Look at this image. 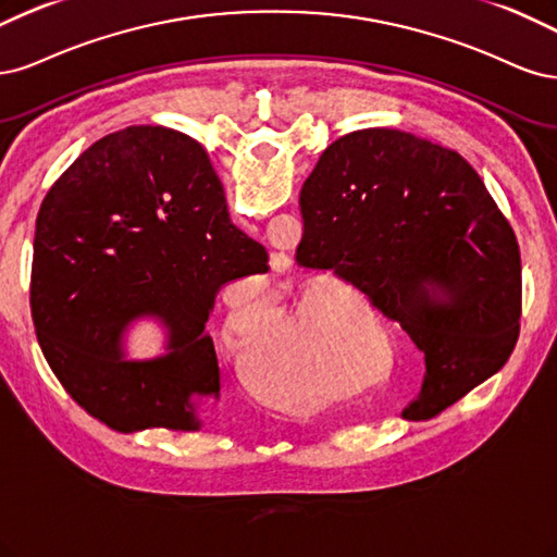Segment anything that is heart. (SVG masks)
<instances>
[{
  "label": "heart",
  "instance_id": "1",
  "mask_svg": "<svg viewBox=\"0 0 557 557\" xmlns=\"http://www.w3.org/2000/svg\"><path fill=\"white\" fill-rule=\"evenodd\" d=\"M343 317V300L337 296L310 292L267 336L277 321V305L271 294H259L231 302L222 343L245 361L255 349L249 376L261 396L284 405H319L345 391L337 374ZM259 336L264 338L261 344L256 343Z\"/></svg>",
  "mask_w": 557,
  "mask_h": 557
}]
</instances>
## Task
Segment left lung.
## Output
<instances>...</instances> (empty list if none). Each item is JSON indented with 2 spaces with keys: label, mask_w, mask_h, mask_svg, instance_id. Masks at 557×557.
Wrapping results in <instances>:
<instances>
[{
  "label": "left lung",
  "mask_w": 557,
  "mask_h": 557,
  "mask_svg": "<svg viewBox=\"0 0 557 557\" xmlns=\"http://www.w3.org/2000/svg\"><path fill=\"white\" fill-rule=\"evenodd\" d=\"M296 263L331 271L423 354L430 419L505 368L520 333L513 228L458 152L398 129L337 138L300 189Z\"/></svg>",
  "instance_id": "1"
}]
</instances>
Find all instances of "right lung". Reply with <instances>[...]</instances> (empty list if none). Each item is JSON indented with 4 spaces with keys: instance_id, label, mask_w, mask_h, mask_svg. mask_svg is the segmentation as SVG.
<instances>
[{
    "instance_id": "obj_1",
    "label": "right lung",
    "mask_w": 557,
    "mask_h": 557,
    "mask_svg": "<svg viewBox=\"0 0 557 557\" xmlns=\"http://www.w3.org/2000/svg\"><path fill=\"white\" fill-rule=\"evenodd\" d=\"M268 273V252L228 220L194 138L140 124L89 146L41 203L29 305L50 370L117 433L199 430L194 398H220L206 321L220 286ZM152 313L170 354L124 362L121 331Z\"/></svg>"
}]
</instances>
